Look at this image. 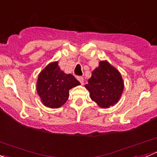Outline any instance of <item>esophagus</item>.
Instances as JSON below:
<instances>
[{"label": "esophagus", "instance_id": "34e87169", "mask_svg": "<svg viewBox=\"0 0 157 157\" xmlns=\"http://www.w3.org/2000/svg\"><path fill=\"white\" fill-rule=\"evenodd\" d=\"M77 80L80 81L81 84H83V77H77Z\"/></svg>", "mask_w": 157, "mask_h": 157}]
</instances>
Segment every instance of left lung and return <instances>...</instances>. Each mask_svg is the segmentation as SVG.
<instances>
[{"label":"left lung","instance_id":"1","mask_svg":"<svg viewBox=\"0 0 157 157\" xmlns=\"http://www.w3.org/2000/svg\"><path fill=\"white\" fill-rule=\"evenodd\" d=\"M85 87L90 98L101 108H109L118 102L124 90L121 74L107 61H101L92 73Z\"/></svg>","mask_w":157,"mask_h":157}]
</instances>
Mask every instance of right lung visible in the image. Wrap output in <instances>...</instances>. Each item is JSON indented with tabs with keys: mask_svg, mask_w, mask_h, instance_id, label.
<instances>
[{
	"mask_svg": "<svg viewBox=\"0 0 157 157\" xmlns=\"http://www.w3.org/2000/svg\"><path fill=\"white\" fill-rule=\"evenodd\" d=\"M80 84L72 74L63 72L55 61L48 64L39 74L36 90L45 106L55 109L64 105L69 97V90Z\"/></svg>",
	"mask_w": 157,
	"mask_h": 157,
	"instance_id": "add662e5",
	"label": "right lung"
}]
</instances>
